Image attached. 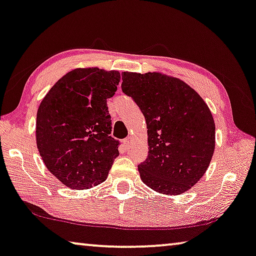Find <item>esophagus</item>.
<instances>
[{
	"label": "esophagus",
	"instance_id": "1",
	"mask_svg": "<svg viewBox=\"0 0 256 256\" xmlns=\"http://www.w3.org/2000/svg\"><path fill=\"white\" fill-rule=\"evenodd\" d=\"M124 144L126 150H129V148H130V145H132V138H130V137H127V138L124 140Z\"/></svg>",
	"mask_w": 256,
	"mask_h": 256
}]
</instances>
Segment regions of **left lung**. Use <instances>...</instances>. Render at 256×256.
<instances>
[{
  "mask_svg": "<svg viewBox=\"0 0 256 256\" xmlns=\"http://www.w3.org/2000/svg\"><path fill=\"white\" fill-rule=\"evenodd\" d=\"M121 88L146 121L148 156L138 166L140 180L162 194L190 190L215 150V122L206 102L183 80L161 72H124Z\"/></svg>",
  "mask_w": 256,
  "mask_h": 256,
  "instance_id": "8db88e82",
  "label": "left lung"
}]
</instances>
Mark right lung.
I'll use <instances>...</instances> for the list:
<instances>
[{"mask_svg":"<svg viewBox=\"0 0 256 256\" xmlns=\"http://www.w3.org/2000/svg\"><path fill=\"white\" fill-rule=\"evenodd\" d=\"M119 70L78 68L62 76L43 97L36 114V146L46 167L73 190L108 178L119 142L110 136L108 98L114 96Z\"/></svg>","mask_w":256,"mask_h":256,"instance_id":"1","label":"right lung"}]
</instances>
